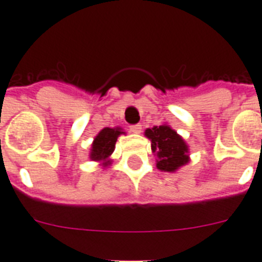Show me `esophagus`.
Masks as SVG:
<instances>
[{"label":"esophagus","mask_w":262,"mask_h":262,"mask_svg":"<svg viewBox=\"0 0 262 262\" xmlns=\"http://www.w3.org/2000/svg\"><path fill=\"white\" fill-rule=\"evenodd\" d=\"M129 131L133 134H140V131H142V126L140 124H135V126H131L129 127Z\"/></svg>","instance_id":"1"}]
</instances>
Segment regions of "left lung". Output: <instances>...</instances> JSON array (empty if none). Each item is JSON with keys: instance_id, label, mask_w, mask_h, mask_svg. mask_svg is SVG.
<instances>
[{"instance_id": "1", "label": "left lung", "mask_w": 262, "mask_h": 262, "mask_svg": "<svg viewBox=\"0 0 262 262\" xmlns=\"http://www.w3.org/2000/svg\"><path fill=\"white\" fill-rule=\"evenodd\" d=\"M144 135L151 140V151L158 158V170L175 172L190 162L189 146L182 136L168 124L147 128Z\"/></svg>"}]
</instances>
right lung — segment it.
I'll list each match as a JSON object with an SVG mask.
<instances>
[{"mask_svg":"<svg viewBox=\"0 0 262 262\" xmlns=\"http://www.w3.org/2000/svg\"><path fill=\"white\" fill-rule=\"evenodd\" d=\"M120 135H126L120 127H104L100 133L95 136L94 142L91 144L90 159L97 162L103 167H110L112 163L111 155L115 150V143Z\"/></svg>","mask_w":262,"mask_h":262,"instance_id":"right-lung-1","label":"right lung"}]
</instances>
